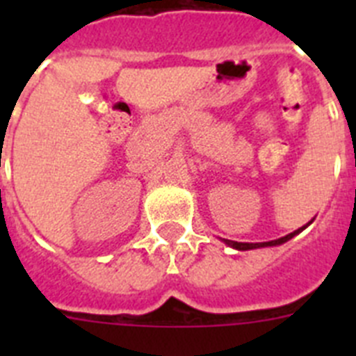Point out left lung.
<instances>
[{
	"label": "left lung",
	"mask_w": 356,
	"mask_h": 356,
	"mask_svg": "<svg viewBox=\"0 0 356 356\" xmlns=\"http://www.w3.org/2000/svg\"><path fill=\"white\" fill-rule=\"evenodd\" d=\"M301 229H305V226H303V228H300V229H296V232H292V234L285 235V237L276 238V241H269V242H254V244H253V242H235V241H228V238H225V242L228 244V246L235 248V250H241V251L254 250V248H264V246H278V244H284V242H287L289 238H292L294 235L300 234Z\"/></svg>",
	"instance_id": "8db88e82"
}]
</instances>
